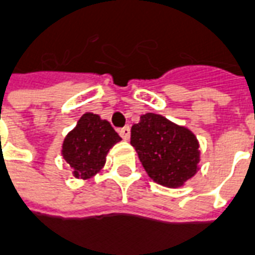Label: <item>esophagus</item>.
Masks as SVG:
<instances>
[{"mask_svg": "<svg viewBox=\"0 0 255 255\" xmlns=\"http://www.w3.org/2000/svg\"><path fill=\"white\" fill-rule=\"evenodd\" d=\"M120 135L122 137V138L125 139V141H128V139L130 138V128L129 126H126V128H122V129H120Z\"/></svg>", "mask_w": 255, "mask_h": 255, "instance_id": "esophagus-1", "label": "esophagus"}]
</instances>
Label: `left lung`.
I'll return each mask as SVG.
<instances>
[{
	"label": "left lung",
	"mask_w": 255,
	"mask_h": 255,
	"mask_svg": "<svg viewBox=\"0 0 255 255\" xmlns=\"http://www.w3.org/2000/svg\"><path fill=\"white\" fill-rule=\"evenodd\" d=\"M131 146L149 177L168 188H179L199 171V141L185 126L146 113L131 126Z\"/></svg>",
	"instance_id": "obj_1"
}]
</instances>
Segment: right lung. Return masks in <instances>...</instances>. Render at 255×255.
Segmentation results:
<instances>
[{
    "mask_svg": "<svg viewBox=\"0 0 255 255\" xmlns=\"http://www.w3.org/2000/svg\"><path fill=\"white\" fill-rule=\"evenodd\" d=\"M121 139L109 121L86 113L63 141V158L72 168L74 177L89 180L105 166L107 153Z\"/></svg>",
    "mask_w": 255,
    "mask_h": 255,
    "instance_id": "obj_1",
    "label": "right lung"
}]
</instances>
